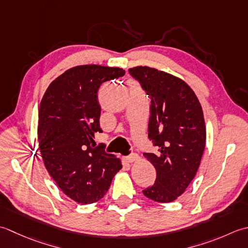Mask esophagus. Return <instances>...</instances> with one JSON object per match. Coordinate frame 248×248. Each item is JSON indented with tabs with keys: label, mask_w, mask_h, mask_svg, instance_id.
<instances>
[{
	"label": "esophagus",
	"mask_w": 248,
	"mask_h": 248,
	"mask_svg": "<svg viewBox=\"0 0 248 248\" xmlns=\"http://www.w3.org/2000/svg\"><path fill=\"white\" fill-rule=\"evenodd\" d=\"M139 160V155L138 154H131L129 156H126L124 157V161L127 164H131V163H135V161Z\"/></svg>",
	"instance_id": "obj_1"
}]
</instances>
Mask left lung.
<instances>
[{
  "mask_svg": "<svg viewBox=\"0 0 248 248\" xmlns=\"http://www.w3.org/2000/svg\"><path fill=\"white\" fill-rule=\"evenodd\" d=\"M151 98L149 138L158 153H143L156 169L155 183L143 195L172 202L198 171L205 148V123L198 97L183 80L149 66L129 68Z\"/></svg>",
  "mask_w": 248,
  "mask_h": 248,
  "instance_id": "1",
  "label": "left lung"
}]
</instances>
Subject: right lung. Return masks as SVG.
Wrapping results in <instances>:
<instances>
[{"instance_id": "1", "label": "right lung", "mask_w": 248, "mask_h": 248, "mask_svg": "<svg viewBox=\"0 0 248 248\" xmlns=\"http://www.w3.org/2000/svg\"><path fill=\"white\" fill-rule=\"evenodd\" d=\"M125 70L102 65H79L50 83L38 111V145L49 174L70 199L90 204L107 193L121 159L96 146L100 106L97 91Z\"/></svg>"}]
</instances>
